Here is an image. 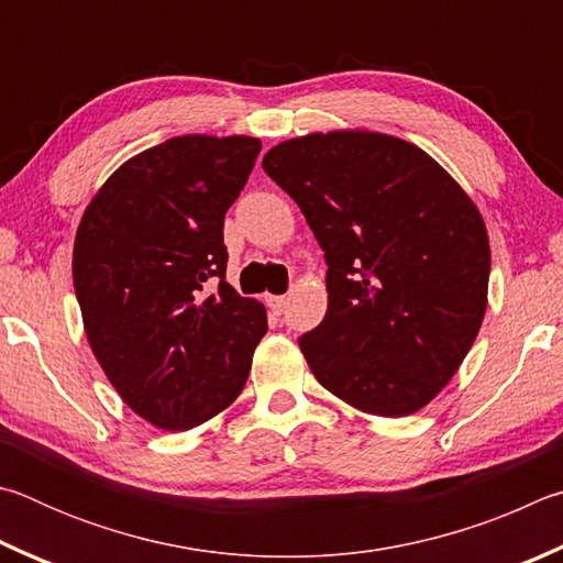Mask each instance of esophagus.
Returning <instances> with one entry per match:
<instances>
[{
    "instance_id": "esophagus-1",
    "label": "esophagus",
    "mask_w": 563,
    "mask_h": 563,
    "mask_svg": "<svg viewBox=\"0 0 563 563\" xmlns=\"http://www.w3.org/2000/svg\"><path fill=\"white\" fill-rule=\"evenodd\" d=\"M266 303H269L274 313H282L284 309H287L289 299H287V297H269V299H266Z\"/></svg>"
}]
</instances>
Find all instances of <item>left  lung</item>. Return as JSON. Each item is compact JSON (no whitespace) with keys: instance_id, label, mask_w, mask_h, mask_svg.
<instances>
[{"instance_id":"8db88e82","label":"left lung","mask_w":563,"mask_h":563,"mask_svg":"<svg viewBox=\"0 0 563 563\" xmlns=\"http://www.w3.org/2000/svg\"><path fill=\"white\" fill-rule=\"evenodd\" d=\"M262 167L329 266L327 317L299 339L313 376L371 416L428 406L485 319L489 240L475 202L428 153L383 133L294 137Z\"/></svg>"}]
</instances>
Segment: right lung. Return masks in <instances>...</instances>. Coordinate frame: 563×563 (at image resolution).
I'll return each mask as SVG.
<instances>
[{
	"instance_id": "right-lung-1",
	"label": "right lung",
	"mask_w": 563,
	"mask_h": 563,
	"mask_svg": "<svg viewBox=\"0 0 563 563\" xmlns=\"http://www.w3.org/2000/svg\"><path fill=\"white\" fill-rule=\"evenodd\" d=\"M256 137L183 135L131 157L86 207L74 289L93 356L128 406L190 430L240 396L266 311L224 282V214Z\"/></svg>"
}]
</instances>
